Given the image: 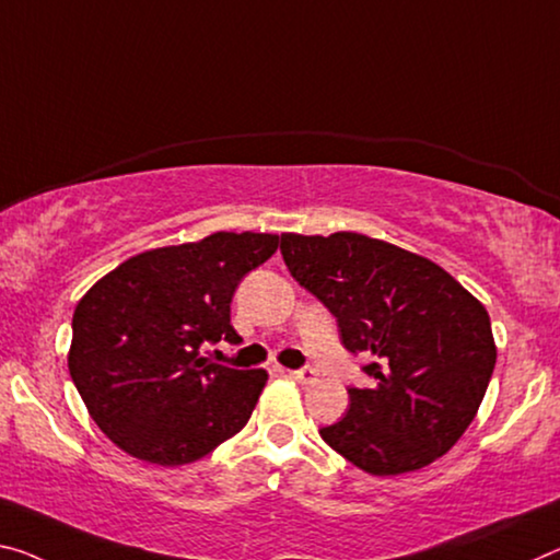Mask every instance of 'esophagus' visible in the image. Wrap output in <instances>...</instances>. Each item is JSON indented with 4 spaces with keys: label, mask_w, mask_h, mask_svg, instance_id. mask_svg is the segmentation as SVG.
<instances>
[{
    "label": "esophagus",
    "mask_w": 560,
    "mask_h": 560,
    "mask_svg": "<svg viewBox=\"0 0 560 560\" xmlns=\"http://www.w3.org/2000/svg\"><path fill=\"white\" fill-rule=\"evenodd\" d=\"M289 376L299 381V384H314L316 371L314 369H299V371H289Z\"/></svg>",
    "instance_id": "esophagus-1"
}]
</instances>
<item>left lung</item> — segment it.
<instances>
[{"mask_svg":"<svg viewBox=\"0 0 560 560\" xmlns=\"http://www.w3.org/2000/svg\"><path fill=\"white\" fill-rule=\"evenodd\" d=\"M291 277L336 316L341 343L371 359V388L318 433L371 476L433 464L464 436L495 366L486 306L439 264L357 232L281 234Z\"/></svg>","mask_w":560,"mask_h":560,"instance_id":"1","label":"left lung"}]
</instances>
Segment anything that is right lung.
Masks as SVG:
<instances>
[{"instance_id":"obj_1","label":"right lung","mask_w":560,"mask_h":560,"mask_svg":"<svg viewBox=\"0 0 560 560\" xmlns=\"http://www.w3.org/2000/svg\"><path fill=\"white\" fill-rule=\"evenodd\" d=\"M277 246V234L217 232L152 248L79 299L69 374L124 454L156 466L194 464L252 419L269 374L219 366L199 349L242 341L232 296Z\"/></svg>"}]
</instances>
